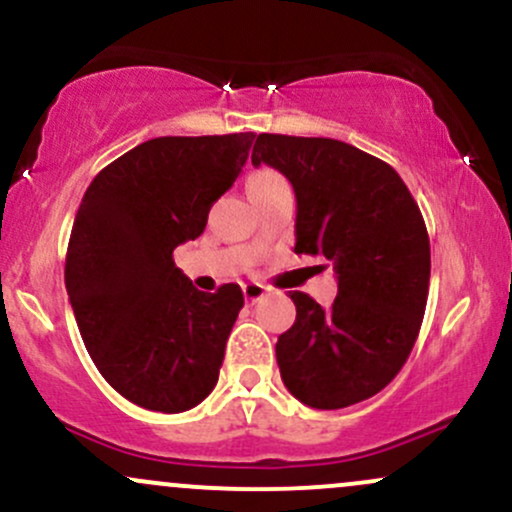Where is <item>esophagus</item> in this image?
<instances>
[{"mask_svg":"<svg viewBox=\"0 0 512 512\" xmlns=\"http://www.w3.org/2000/svg\"><path fill=\"white\" fill-rule=\"evenodd\" d=\"M244 298L249 300V302H256V300H261L263 295L268 293V288L266 285H261V283H244Z\"/></svg>","mask_w":512,"mask_h":512,"instance_id":"1","label":"esophagus"}]
</instances>
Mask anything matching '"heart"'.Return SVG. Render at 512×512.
I'll return each instance as SVG.
<instances>
[{
    "label": "heart",
    "instance_id": "obj_1",
    "mask_svg": "<svg viewBox=\"0 0 512 512\" xmlns=\"http://www.w3.org/2000/svg\"><path fill=\"white\" fill-rule=\"evenodd\" d=\"M276 183H283V178H280L276 170H256V173L249 178V192L268 188V185H276Z\"/></svg>",
    "mask_w": 512,
    "mask_h": 512
}]
</instances>
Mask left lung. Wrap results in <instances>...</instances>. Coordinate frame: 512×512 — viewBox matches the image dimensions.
Listing matches in <instances>:
<instances>
[{"instance_id":"obj_1","label":"left lung","mask_w":512,"mask_h":512,"mask_svg":"<svg viewBox=\"0 0 512 512\" xmlns=\"http://www.w3.org/2000/svg\"><path fill=\"white\" fill-rule=\"evenodd\" d=\"M254 166L280 170L298 200L295 254L334 263L332 307L290 293L293 327L278 337L285 388L317 410L371 398L408 361L430 290V236L398 173L337 139L258 134Z\"/></svg>"}]
</instances>
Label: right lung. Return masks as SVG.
Returning <instances> with one entry per match:
<instances>
[{"label": "right lung", "mask_w": 512, "mask_h": 512, "mask_svg": "<svg viewBox=\"0 0 512 512\" xmlns=\"http://www.w3.org/2000/svg\"><path fill=\"white\" fill-rule=\"evenodd\" d=\"M256 134L161 136L95 175L75 214L65 288L104 381L156 412L200 405L217 386L244 293H202L173 249L205 232Z\"/></svg>", "instance_id": "obj_1"}]
</instances>
